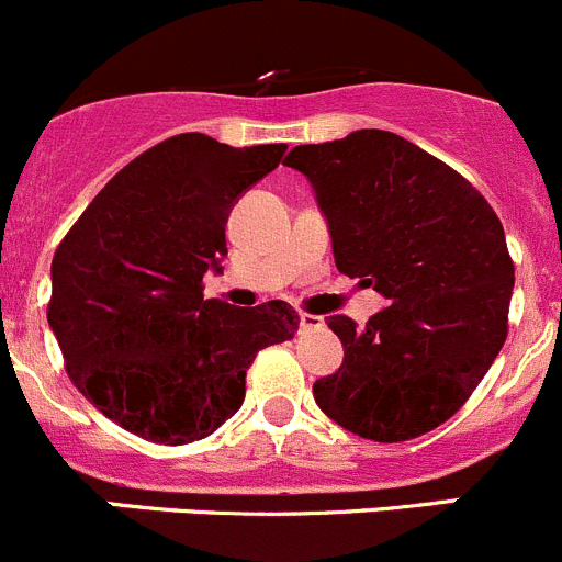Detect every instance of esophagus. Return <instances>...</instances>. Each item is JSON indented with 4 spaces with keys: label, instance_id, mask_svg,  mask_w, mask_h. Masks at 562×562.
<instances>
[{
    "label": "esophagus",
    "instance_id": "34e87169",
    "mask_svg": "<svg viewBox=\"0 0 562 562\" xmlns=\"http://www.w3.org/2000/svg\"><path fill=\"white\" fill-rule=\"evenodd\" d=\"M322 327H324L322 316H313V313H299V329H302V333H311V329H322Z\"/></svg>",
    "mask_w": 562,
    "mask_h": 562
}]
</instances>
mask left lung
<instances>
[{"mask_svg":"<svg viewBox=\"0 0 562 562\" xmlns=\"http://www.w3.org/2000/svg\"><path fill=\"white\" fill-rule=\"evenodd\" d=\"M285 166L313 186L340 274L391 302L366 327L327 318L344 363L316 380V405L380 443L429 432L463 407L507 338L513 260L494 207L385 130L293 146Z\"/></svg>","mask_w":562,"mask_h":562,"instance_id":"left-lung-1","label":"left lung"}]
</instances>
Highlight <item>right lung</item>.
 <instances>
[{
	"mask_svg": "<svg viewBox=\"0 0 562 562\" xmlns=\"http://www.w3.org/2000/svg\"><path fill=\"white\" fill-rule=\"evenodd\" d=\"M285 144L235 146L182 133L151 146L93 196L52 257L49 327L99 413L180 447L238 413L260 349L291 340L288 302L204 299L222 274L233 204L277 169Z\"/></svg>",
	"mask_w": 562,
	"mask_h": 562,
	"instance_id": "add662e5",
	"label": "right lung"
}]
</instances>
